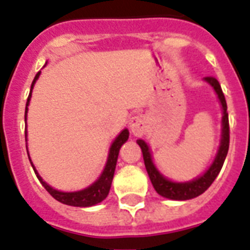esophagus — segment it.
<instances>
[{"instance_id": "34e87169", "label": "esophagus", "mask_w": 250, "mask_h": 250, "mask_svg": "<svg viewBox=\"0 0 250 250\" xmlns=\"http://www.w3.org/2000/svg\"><path fill=\"white\" fill-rule=\"evenodd\" d=\"M130 130L134 136H143L145 130H146V117L144 114H138L134 116L130 120Z\"/></svg>"}]
</instances>
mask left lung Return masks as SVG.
I'll return each instance as SVG.
<instances>
[{"label":"left lung","instance_id":"obj_1","mask_svg":"<svg viewBox=\"0 0 250 250\" xmlns=\"http://www.w3.org/2000/svg\"><path fill=\"white\" fill-rule=\"evenodd\" d=\"M205 81L210 83L213 89L217 93L220 103L222 105V114L224 116H222L221 145H220V149H218L217 156L214 158L210 167L202 174L201 177L196 178L190 183H172V181H169V180L164 177L163 174H160L156 167L153 165L152 156H150L149 147L145 144V141H143V140L137 141L141 150H143L144 163H145V167H146L149 178H150L156 192L163 197L170 198V200H190V198H194L202 194L216 180L218 173L221 170L222 165H224L225 157H227L228 149H229V118H228V106L227 101H225V96L222 93L221 85L218 83L216 78L212 77V76H208V77H205Z\"/></svg>","mask_w":250,"mask_h":250}]
</instances>
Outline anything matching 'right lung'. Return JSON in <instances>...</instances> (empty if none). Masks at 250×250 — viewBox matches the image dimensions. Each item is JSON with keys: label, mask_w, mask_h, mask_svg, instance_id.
<instances>
[{"label": "right lung", "mask_w": 250, "mask_h": 250, "mask_svg": "<svg viewBox=\"0 0 250 250\" xmlns=\"http://www.w3.org/2000/svg\"><path fill=\"white\" fill-rule=\"evenodd\" d=\"M38 72L36 74V77L33 80L32 83V89L33 85L36 83V80L40 76ZM30 96H32V90L29 93L28 103H26V109H25V113L28 112V105L29 101H30ZM129 137V132L127 129H124L123 132L120 133L114 143L112 144V147H110V152H109V157H107L106 167L104 169L101 177L98 178L97 181L94 184H92L90 187L83 189V190H78V192H60V190H56L53 189L52 187H49L48 184L43 181L42 178L38 176L37 170L34 169V173L37 174V178L40 180V183L42 184L43 188L49 192V194L54 197L57 201L62 202V204H66V205H72V207H92V205H96L98 202H101L103 200L106 198V196L109 194V190H110V185H112L113 176H114V170H116V164H117L118 158V152H120V147ZM30 160V158H29ZM33 167V164H32Z\"/></svg>", "instance_id": "obj_1"}]
</instances>
